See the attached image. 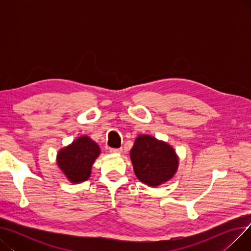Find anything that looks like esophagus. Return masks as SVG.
<instances>
[{
  "label": "esophagus",
  "instance_id": "obj_1",
  "mask_svg": "<svg viewBox=\"0 0 251 251\" xmlns=\"http://www.w3.org/2000/svg\"><path fill=\"white\" fill-rule=\"evenodd\" d=\"M123 151L122 149H110L111 153H121Z\"/></svg>",
  "mask_w": 251,
  "mask_h": 251
}]
</instances>
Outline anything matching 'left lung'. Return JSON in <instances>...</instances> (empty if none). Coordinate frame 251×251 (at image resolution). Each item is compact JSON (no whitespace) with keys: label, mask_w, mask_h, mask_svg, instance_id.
Masks as SVG:
<instances>
[{"label":"left lung","mask_w":251,"mask_h":251,"mask_svg":"<svg viewBox=\"0 0 251 251\" xmlns=\"http://www.w3.org/2000/svg\"><path fill=\"white\" fill-rule=\"evenodd\" d=\"M130 160L137 179L150 187L170 181L179 167V156L173 147L148 134L136 137L130 151Z\"/></svg>","instance_id":"8db88e82"}]
</instances>
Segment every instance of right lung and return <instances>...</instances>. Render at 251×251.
Segmentation results:
<instances>
[{"label":"right lung","mask_w":251,"mask_h":251,"mask_svg":"<svg viewBox=\"0 0 251 251\" xmlns=\"http://www.w3.org/2000/svg\"><path fill=\"white\" fill-rule=\"evenodd\" d=\"M100 154L99 144L89 136L81 135L58 151L56 162L67 180L78 184L90 177L92 165Z\"/></svg>","instance_id":"1"}]
</instances>
